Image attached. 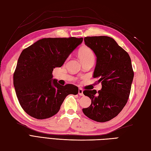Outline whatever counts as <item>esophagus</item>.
<instances>
[{"mask_svg":"<svg viewBox=\"0 0 151 151\" xmlns=\"http://www.w3.org/2000/svg\"><path fill=\"white\" fill-rule=\"evenodd\" d=\"M78 95L81 96H84V94H83V90L81 88L78 89Z\"/></svg>","mask_w":151,"mask_h":151,"instance_id":"1","label":"esophagus"}]
</instances>
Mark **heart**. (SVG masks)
Listing matches in <instances>:
<instances>
[{
	"instance_id": "b5f03b06",
	"label": "heart",
	"mask_w": 151,
	"mask_h": 151,
	"mask_svg": "<svg viewBox=\"0 0 151 151\" xmlns=\"http://www.w3.org/2000/svg\"><path fill=\"white\" fill-rule=\"evenodd\" d=\"M78 55L80 59L81 60L82 62L89 60H94L95 58L93 52L89 47H83L82 49L80 50Z\"/></svg>"
}]
</instances>
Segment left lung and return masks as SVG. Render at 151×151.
Returning a JSON list of instances; mask_svg holds the SVG:
<instances>
[{"mask_svg":"<svg viewBox=\"0 0 151 151\" xmlns=\"http://www.w3.org/2000/svg\"><path fill=\"white\" fill-rule=\"evenodd\" d=\"M84 42L97 56L93 78H99L102 89L97 93L95 89L84 91L91 104L82 111L92 120L106 122L120 113L129 99L134 78L131 60L110 37H86Z\"/></svg>","mask_w":151,"mask_h":151,"instance_id":"1","label":"left lung"}]
</instances>
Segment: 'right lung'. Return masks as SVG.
<instances>
[{
  "instance_id": "right-lung-1",
  "label": "right lung",
  "mask_w": 151,
  "mask_h": 151,
  "mask_svg": "<svg viewBox=\"0 0 151 151\" xmlns=\"http://www.w3.org/2000/svg\"><path fill=\"white\" fill-rule=\"evenodd\" d=\"M83 38H43L22 51L14 74V86L24 111L37 119L51 117L59 111L69 94L77 95L73 84L61 86L52 79L55 67L63 65Z\"/></svg>"
}]
</instances>
